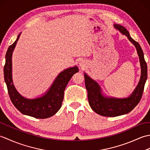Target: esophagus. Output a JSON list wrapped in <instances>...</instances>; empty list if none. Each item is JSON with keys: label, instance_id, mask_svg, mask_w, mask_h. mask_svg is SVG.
Segmentation results:
<instances>
[{"label": "esophagus", "instance_id": "esophagus-1", "mask_svg": "<svg viewBox=\"0 0 150 150\" xmlns=\"http://www.w3.org/2000/svg\"><path fill=\"white\" fill-rule=\"evenodd\" d=\"M79 64H80V66L81 67V68H83V67L84 66V62H82V61Z\"/></svg>", "mask_w": 150, "mask_h": 150}]
</instances>
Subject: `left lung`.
<instances>
[{"instance_id":"obj_1","label":"left lung","mask_w":150,"mask_h":150,"mask_svg":"<svg viewBox=\"0 0 150 150\" xmlns=\"http://www.w3.org/2000/svg\"><path fill=\"white\" fill-rule=\"evenodd\" d=\"M114 27L122 35H125L136 47L141 68V76L137 86L128 97L119 98L106 97L102 93V90L97 82L84 73L86 88L88 91L89 104L91 109L102 116L113 117L129 113L139 104L147 80L148 71L144 53L140 44L130 37L129 32L125 28L115 24H114Z\"/></svg>"}]
</instances>
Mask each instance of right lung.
I'll use <instances>...</instances> for the list:
<instances>
[{
  "label": "right lung",
  "instance_id": "add662e5",
  "mask_svg": "<svg viewBox=\"0 0 150 150\" xmlns=\"http://www.w3.org/2000/svg\"><path fill=\"white\" fill-rule=\"evenodd\" d=\"M9 46L6 54L4 76L8 94L15 107L26 115L37 119H46L54 115L61 108L64 93L68 82L75 73L79 71L77 66L69 68L60 72L45 94L33 99L25 98L16 90L12 80V54L19 39Z\"/></svg>",
  "mask_w": 150,
  "mask_h": 150
}]
</instances>
